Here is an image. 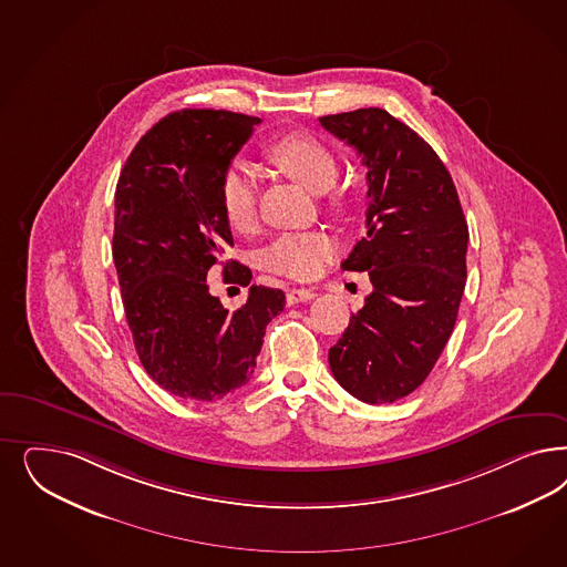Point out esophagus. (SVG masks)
Masks as SVG:
<instances>
[{
	"instance_id": "34e87169",
	"label": "esophagus",
	"mask_w": 567,
	"mask_h": 567,
	"mask_svg": "<svg viewBox=\"0 0 567 567\" xmlns=\"http://www.w3.org/2000/svg\"><path fill=\"white\" fill-rule=\"evenodd\" d=\"M315 298V292L312 290H305V288H293V290H288L286 293V300H288V305H298V302H309Z\"/></svg>"
}]
</instances>
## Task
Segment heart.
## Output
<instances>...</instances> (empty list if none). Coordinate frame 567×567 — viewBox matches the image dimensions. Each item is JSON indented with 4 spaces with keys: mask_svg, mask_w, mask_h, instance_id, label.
I'll return each instance as SVG.
<instances>
[{
    "mask_svg": "<svg viewBox=\"0 0 567 567\" xmlns=\"http://www.w3.org/2000/svg\"><path fill=\"white\" fill-rule=\"evenodd\" d=\"M267 158L315 194H323L336 183L338 161L321 140L292 133L267 147ZM220 208L231 229L250 234L258 223V187L248 168L234 166L220 182ZM336 244L326 231L284 234L265 250L269 271L292 279H311L323 269Z\"/></svg>",
    "mask_w": 567,
    "mask_h": 567,
    "instance_id": "b5f03b06",
    "label": "heart"
}]
</instances>
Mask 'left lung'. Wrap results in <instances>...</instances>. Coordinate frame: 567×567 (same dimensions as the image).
I'll list each match as a JSON object with an SVG mask.
<instances>
[{
	"instance_id": "obj_1",
	"label": "left lung",
	"mask_w": 567,
	"mask_h": 567,
	"mask_svg": "<svg viewBox=\"0 0 567 567\" xmlns=\"http://www.w3.org/2000/svg\"><path fill=\"white\" fill-rule=\"evenodd\" d=\"M367 166V234L342 262L373 292L329 348L338 384L369 404L417 390L436 365L465 290L467 223L451 173L411 127L382 109L321 116Z\"/></svg>"
}]
</instances>
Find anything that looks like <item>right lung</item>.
<instances>
[{
	"label": "right lung",
	"mask_w": 567,
	"mask_h": 567,
	"mask_svg": "<svg viewBox=\"0 0 567 567\" xmlns=\"http://www.w3.org/2000/svg\"><path fill=\"white\" fill-rule=\"evenodd\" d=\"M258 123L229 110L173 112L133 147L116 183L112 256L133 344L147 375L185 401L248 384L267 323L286 307L281 290L250 286L229 312L206 281L215 265L227 281L252 279L223 260L234 238L220 182Z\"/></svg>",
	"instance_id": "add662e5"
}]
</instances>
